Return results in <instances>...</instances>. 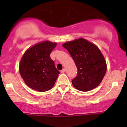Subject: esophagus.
<instances>
[{
  "mask_svg": "<svg viewBox=\"0 0 127 127\" xmlns=\"http://www.w3.org/2000/svg\"><path fill=\"white\" fill-rule=\"evenodd\" d=\"M65 71H66V69H63L61 71V72L64 73V72H65Z\"/></svg>",
  "mask_w": 127,
  "mask_h": 127,
  "instance_id": "obj_1",
  "label": "esophagus"
}]
</instances>
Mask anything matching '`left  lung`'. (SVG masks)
Listing matches in <instances>:
<instances>
[{"mask_svg": "<svg viewBox=\"0 0 127 127\" xmlns=\"http://www.w3.org/2000/svg\"><path fill=\"white\" fill-rule=\"evenodd\" d=\"M74 60L77 75L72 80L73 86L82 92L99 85L106 72L104 58L99 48L87 40L80 38L63 45Z\"/></svg>", "mask_w": 127, "mask_h": 127, "instance_id": "1", "label": "left lung"}]
</instances>
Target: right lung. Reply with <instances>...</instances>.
<instances>
[{"label":"right lung","mask_w":127,"mask_h":127,"mask_svg":"<svg viewBox=\"0 0 127 127\" xmlns=\"http://www.w3.org/2000/svg\"><path fill=\"white\" fill-rule=\"evenodd\" d=\"M56 46V43L45 41L35 45L24 53L19 69L29 87L43 92L55 85L60 72L50 55Z\"/></svg>","instance_id":"obj_1"}]
</instances>
